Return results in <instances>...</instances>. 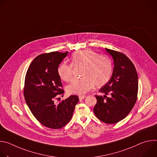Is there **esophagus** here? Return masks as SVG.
<instances>
[{"mask_svg":"<svg viewBox=\"0 0 157 157\" xmlns=\"http://www.w3.org/2000/svg\"><path fill=\"white\" fill-rule=\"evenodd\" d=\"M86 96H79V98L80 100H82V99H84Z\"/></svg>","mask_w":157,"mask_h":157,"instance_id":"34e87169","label":"esophagus"}]
</instances>
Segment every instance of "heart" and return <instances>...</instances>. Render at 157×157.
<instances>
[{"instance_id": "heart-1", "label": "heart", "mask_w": 157, "mask_h": 157, "mask_svg": "<svg viewBox=\"0 0 157 157\" xmlns=\"http://www.w3.org/2000/svg\"><path fill=\"white\" fill-rule=\"evenodd\" d=\"M71 64L62 63L58 68L59 78L66 82L73 78V65L82 66L84 68L81 79H75L67 86V91L71 94L82 95L94 87L105 84L113 73V63L107 56L99 55L91 50L75 52L71 56Z\"/></svg>"}]
</instances>
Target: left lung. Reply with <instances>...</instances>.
Segmentation results:
<instances>
[{"label": "left lung", "mask_w": 157, "mask_h": 157, "mask_svg": "<svg viewBox=\"0 0 157 157\" xmlns=\"http://www.w3.org/2000/svg\"><path fill=\"white\" fill-rule=\"evenodd\" d=\"M113 56L114 67L110 79L99 90L105 95L97 96L94 107L101 121L113 124L124 119L135 105L138 94V75L130 59L124 53L105 48ZM109 95V97L106 95Z\"/></svg>", "instance_id": "1"}]
</instances>
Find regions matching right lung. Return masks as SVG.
I'll list each match as a JSON object with an SVG mask.
<instances>
[{
  "instance_id": "right-lung-1",
  "label": "right lung",
  "mask_w": 157,
  "mask_h": 157,
  "mask_svg": "<svg viewBox=\"0 0 157 157\" xmlns=\"http://www.w3.org/2000/svg\"><path fill=\"white\" fill-rule=\"evenodd\" d=\"M68 53L53 52L37 56L25 78L24 94L31 113L42 125L53 129L61 128L70 121L79 101L76 95H72L58 104L54 102L58 95L64 93L57 70Z\"/></svg>"
}]
</instances>
